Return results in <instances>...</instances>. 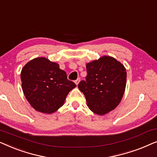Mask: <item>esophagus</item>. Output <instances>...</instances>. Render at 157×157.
<instances>
[{
    "label": "esophagus",
    "instance_id": "esophagus-1",
    "mask_svg": "<svg viewBox=\"0 0 157 157\" xmlns=\"http://www.w3.org/2000/svg\"><path fill=\"white\" fill-rule=\"evenodd\" d=\"M80 82V78H78L76 79V81H75V83H76V84L78 86V83Z\"/></svg>",
    "mask_w": 157,
    "mask_h": 157
}]
</instances>
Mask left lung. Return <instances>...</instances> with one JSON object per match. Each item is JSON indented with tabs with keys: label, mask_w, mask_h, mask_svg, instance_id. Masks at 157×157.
Masks as SVG:
<instances>
[{
	"label": "left lung",
	"mask_w": 157,
	"mask_h": 157,
	"mask_svg": "<svg viewBox=\"0 0 157 157\" xmlns=\"http://www.w3.org/2000/svg\"><path fill=\"white\" fill-rule=\"evenodd\" d=\"M87 76L78 87L87 106L98 115L113 110L121 102L126 89V71L114 58L104 56L86 64Z\"/></svg>",
	"instance_id": "obj_1"
}]
</instances>
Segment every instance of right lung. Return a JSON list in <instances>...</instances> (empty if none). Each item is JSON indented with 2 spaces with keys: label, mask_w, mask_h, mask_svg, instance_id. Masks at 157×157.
Instances as JSON below:
<instances>
[{
  "label": "right lung",
  "mask_w": 157,
  "mask_h": 157,
  "mask_svg": "<svg viewBox=\"0 0 157 157\" xmlns=\"http://www.w3.org/2000/svg\"><path fill=\"white\" fill-rule=\"evenodd\" d=\"M23 94L35 110L52 113L64 104L66 96L76 86L68 80L59 65L44 57L28 62L21 70Z\"/></svg>",
  "instance_id": "obj_1"
}]
</instances>
